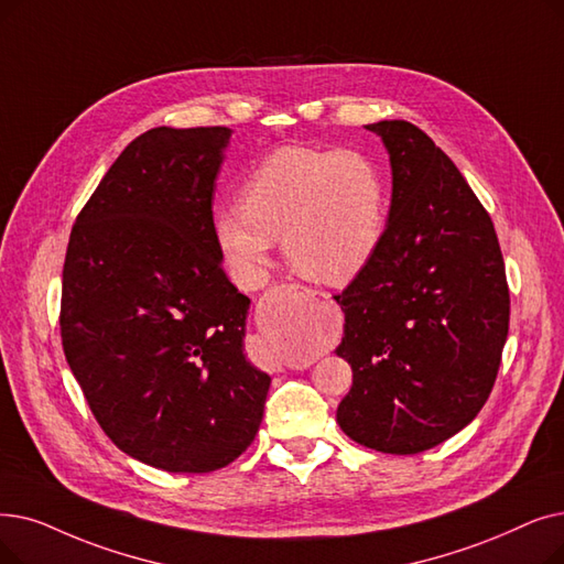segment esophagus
<instances>
[{
	"label": "esophagus",
	"mask_w": 564,
	"mask_h": 564,
	"mask_svg": "<svg viewBox=\"0 0 564 564\" xmlns=\"http://www.w3.org/2000/svg\"><path fill=\"white\" fill-rule=\"evenodd\" d=\"M262 304H264V300H262V302H260V306H262Z\"/></svg>",
	"instance_id": "obj_1"
}]
</instances>
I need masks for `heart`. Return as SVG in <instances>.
<instances>
[{
  "label": "heart",
  "mask_w": 564,
  "mask_h": 564,
  "mask_svg": "<svg viewBox=\"0 0 564 564\" xmlns=\"http://www.w3.org/2000/svg\"><path fill=\"white\" fill-rule=\"evenodd\" d=\"M237 205L214 214V237L249 288L267 276L274 239L300 276L348 285L378 253L387 224L384 184L357 152L281 147L243 180Z\"/></svg>",
  "instance_id": "1"
}]
</instances>
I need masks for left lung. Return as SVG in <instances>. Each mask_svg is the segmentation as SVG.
<instances>
[{"mask_svg": "<svg viewBox=\"0 0 564 564\" xmlns=\"http://www.w3.org/2000/svg\"><path fill=\"white\" fill-rule=\"evenodd\" d=\"M389 154L380 249L336 295V355L352 387L336 422L355 443L420 454L468 426L491 394L509 288L491 216L452 159L410 121L369 124Z\"/></svg>", "mask_w": 564, "mask_h": 564, "instance_id": "1", "label": "left lung"}]
</instances>
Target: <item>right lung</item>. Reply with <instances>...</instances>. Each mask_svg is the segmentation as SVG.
I'll list each match as a JSON object with an SVG mask.
<instances>
[{"label":"right lung","mask_w":564,"mask_h":564,"mask_svg":"<svg viewBox=\"0 0 564 564\" xmlns=\"http://www.w3.org/2000/svg\"><path fill=\"white\" fill-rule=\"evenodd\" d=\"M232 131L138 135L70 230L62 346L112 443L167 473L226 468L272 378L243 355L251 300L224 272L212 200Z\"/></svg>","instance_id":"right-lung-1"}]
</instances>
